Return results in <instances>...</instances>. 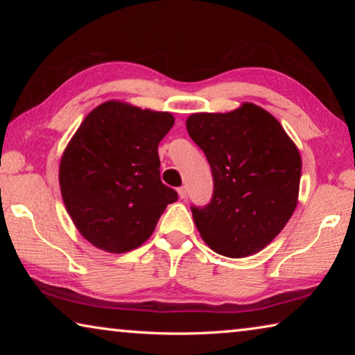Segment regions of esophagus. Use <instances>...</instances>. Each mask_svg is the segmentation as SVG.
Masks as SVG:
<instances>
[{
  "mask_svg": "<svg viewBox=\"0 0 355 355\" xmlns=\"http://www.w3.org/2000/svg\"><path fill=\"white\" fill-rule=\"evenodd\" d=\"M177 191H178L180 199H186V196H188V188H186V186H180Z\"/></svg>",
  "mask_w": 355,
  "mask_h": 355,
  "instance_id": "34e87169",
  "label": "esophagus"
}]
</instances>
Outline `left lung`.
<instances>
[{"instance_id": "1", "label": "left lung", "mask_w": 355, "mask_h": 355, "mask_svg": "<svg viewBox=\"0 0 355 355\" xmlns=\"http://www.w3.org/2000/svg\"><path fill=\"white\" fill-rule=\"evenodd\" d=\"M186 130L213 172L211 202L191 208L202 239L224 257L257 254L279 235L297 205V147L279 120L254 103L224 114H191Z\"/></svg>"}]
</instances>
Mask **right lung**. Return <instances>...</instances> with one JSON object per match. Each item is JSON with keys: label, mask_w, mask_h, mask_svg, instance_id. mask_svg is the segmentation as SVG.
Instances as JSON below:
<instances>
[{"label": "right lung", "mask_w": 355, "mask_h": 355, "mask_svg": "<svg viewBox=\"0 0 355 355\" xmlns=\"http://www.w3.org/2000/svg\"><path fill=\"white\" fill-rule=\"evenodd\" d=\"M171 112L110 100L87 114L65 147L59 186L78 232L101 250L123 254L152 235L178 194L161 182L158 146Z\"/></svg>", "instance_id": "add662e5"}]
</instances>
